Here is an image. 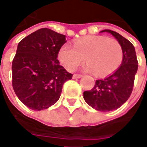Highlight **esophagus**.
<instances>
[{
  "instance_id": "34e87169",
  "label": "esophagus",
  "mask_w": 147,
  "mask_h": 147,
  "mask_svg": "<svg viewBox=\"0 0 147 147\" xmlns=\"http://www.w3.org/2000/svg\"><path fill=\"white\" fill-rule=\"evenodd\" d=\"M81 77H83V76L80 75V74H74L73 75V79H80Z\"/></svg>"
}]
</instances>
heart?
<instances>
[{
    "instance_id": "obj_1",
    "label": "heart",
    "mask_w": 147,
    "mask_h": 147,
    "mask_svg": "<svg viewBox=\"0 0 147 147\" xmlns=\"http://www.w3.org/2000/svg\"><path fill=\"white\" fill-rule=\"evenodd\" d=\"M58 59L67 70L74 71L84 60L83 69L94 71L96 76H105L120 67L123 61V49L117 39L100 35H90L77 40L73 48L62 45Z\"/></svg>"
}]
</instances>
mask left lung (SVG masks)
<instances>
[{
  "label": "left lung",
  "instance_id": "obj_1",
  "mask_svg": "<svg viewBox=\"0 0 147 147\" xmlns=\"http://www.w3.org/2000/svg\"><path fill=\"white\" fill-rule=\"evenodd\" d=\"M101 32L110 33L120 42L123 49V61L112 75L96 80L92 90L83 92V98L94 109L106 112L120 108L129 98L138 70V61L135 47L127 39L113 30H104Z\"/></svg>",
  "mask_w": 147,
  "mask_h": 147
}]
</instances>
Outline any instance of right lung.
<instances>
[{
	"label": "right lung",
	"instance_id": "obj_1",
	"mask_svg": "<svg viewBox=\"0 0 147 147\" xmlns=\"http://www.w3.org/2000/svg\"><path fill=\"white\" fill-rule=\"evenodd\" d=\"M65 37L42 28L18 44L11 65L12 86L19 99L30 109L40 111L54 105L64 83L72 78L57 60Z\"/></svg>",
	"mask_w": 147,
	"mask_h": 147
}]
</instances>
